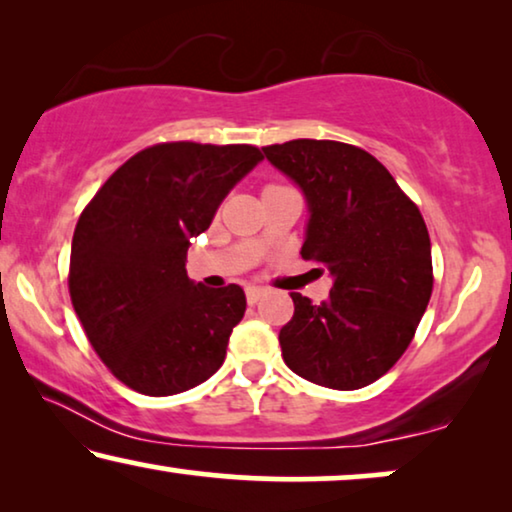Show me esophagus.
I'll return each mask as SVG.
<instances>
[{
    "mask_svg": "<svg viewBox=\"0 0 512 512\" xmlns=\"http://www.w3.org/2000/svg\"><path fill=\"white\" fill-rule=\"evenodd\" d=\"M247 300H249V305H256L258 300H261V296L265 293V289H261V286H247Z\"/></svg>",
    "mask_w": 512,
    "mask_h": 512,
    "instance_id": "esophagus-1",
    "label": "esophagus"
}]
</instances>
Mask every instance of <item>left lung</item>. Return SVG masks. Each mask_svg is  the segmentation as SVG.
<instances>
[{
    "mask_svg": "<svg viewBox=\"0 0 512 512\" xmlns=\"http://www.w3.org/2000/svg\"><path fill=\"white\" fill-rule=\"evenodd\" d=\"M263 151L307 198L300 256L333 277L321 305L291 293L296 310L279 331L284 363L321 387H368L401 359L429 305L433 265L422 212L359 146L291 139Z\"/></svg>",
    "mask_w": 512,
    "mask_h": 512,
    "instance_id": "8db88e82",
    "label": "left lung"
}]
</instances>
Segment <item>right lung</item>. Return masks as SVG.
Listing matches in <instances>:
<instances>
[{
    "label": "right lung",
    "instance_id": "1",
    "mask_svg": "<svg viewBox=\"0 0 512 512\" xmlns=\"http://www.w3.org/2000/svg\"><path fill=\"white\" fill-rule=\"evenodd\" d=\"M261 160L251 144H153L125 160L81 212L69 296L90 345L125 387L172 396L221 368L247 298L237 284H193L186 254Z\"/></svg>",
    "mask_w": 512,
    "mask_h": 512
}]
</instances>
